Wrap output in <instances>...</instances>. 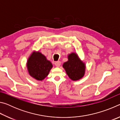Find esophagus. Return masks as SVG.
<instances>
[{
    "label": "esophagus",
    "mask_w": 120,
    "mask_h": 120,
    "mask_svg": "<svg viewBox=\"0 0 120 120\" xmlns=\"http://www.w3.org/2000/svg\"><path fill=\"white\" fill-rule=\"evenodd\" d=\"M55 65L56 67H59L61 65V62L60 61H56L55 62Z\"/></svg>",
    "instance_id": "34e87169"
}]
</instances>
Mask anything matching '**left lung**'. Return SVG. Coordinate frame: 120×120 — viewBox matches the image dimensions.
I'll list each match as a JSON object with an SVG mask.
<instances>
[{"label":"left lung","mask_w":120,"mask_h":120,"mask_svg":"<svg viewBox=\"0 0 120 120\" xmlns=\"http://www.w3.org/2000/svg\"><path fill=\"white\" fill-rule=\"evenodd\" d=\"M68 61L62 65L67 74L71 80L77 81L84 76L86 64L81 60L76 53L72 52L68 55Z\"/></svg>","instance_id":"1"}]
</instances>
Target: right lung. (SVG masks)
<instances>
[{
	"label": "right lung",
	"mask_w": 120,
	"mask_h": 120,
	"mask_svg": "<svg viewBox=\"0 0 120 120\" xmlns=\"http://www.w3.org/2000/svg\"><path fill=\"white\" fill-rule=\"evenodd\" d=\"M26 67L30 76L36 80L42 81L48 76L53 65L42 53L34 51L28 58Z\"/></svg>",
	"instance_id": "right-lung-1"
}]
</instances>
